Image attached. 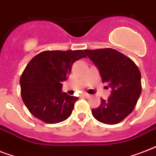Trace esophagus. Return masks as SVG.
<instances>
[{"instance_id":"34e87169","label":"esophagus","mask_w":156,"mask_h":156,"mask_svg":"<svg viewBox=\"0 0 156 156\" xmlns=\"http://www.w3.org/2000/svg\"><path fill=\"white\" fill-rule=\"evenodd\" d=\"M82 96L83 97H87V98H90V95H88L87 93H82Z\"/></svg>"}]
</instances>
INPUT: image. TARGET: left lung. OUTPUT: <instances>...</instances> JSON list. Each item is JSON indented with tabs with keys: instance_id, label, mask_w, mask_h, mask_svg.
<instances>
[{
	"instance_id": "left-lung-1",
	"label": "left lung",
	"mask_w": 156,
	"mask_h": 156,
	"mask_svg": "<svg viewBox=\"0 0 156 156\" xmlns=\"http://www.w3.org/2000/svg\"><path fill=\"white\" fill-rule=\"evenodd\" d=\"M112 91L108 100L92 109L93 116L108 125L120 123L133 112L142 92L141 73L130 58L112 48L85 50Z\"/></svg>"
}]
</instances>
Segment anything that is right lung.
<instances>
[{"instance_id":"1","label":"right lung","mask_w":156,"mask_h":156,"mask_svg":"<svg viewBox=\"0 0 156 156\" xmlns=\"http://www.w3.org/2000/svg\"><path fill=\"white\" fill-rule=\"evenodd\" d=\"M87 57L82 50L44 51L34 56L20 78L21 95L33 116L48 124L65 121L78 98L62 92L73 64Z\"/></svg>"}]
</instances>
